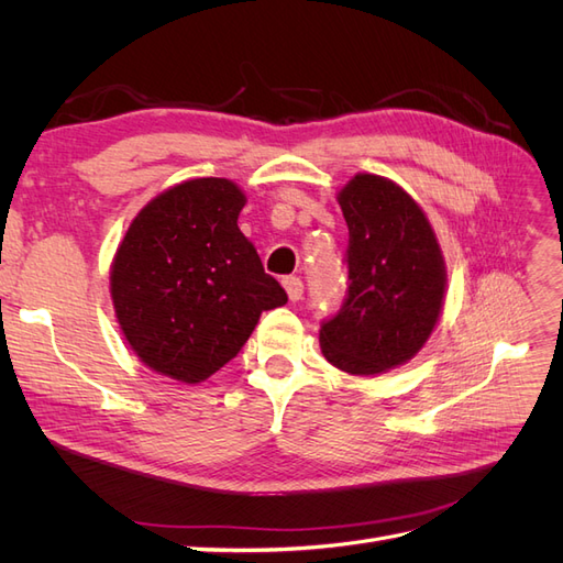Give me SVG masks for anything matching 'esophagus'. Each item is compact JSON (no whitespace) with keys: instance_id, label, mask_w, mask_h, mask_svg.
<instances>
[{"instance_id":"esophagus-1","label":"esophagus","mask_w":563,"mask_h":563,"mask_svg":"<svg viewBox=\"0 0 563 563\" xmlns=\"http://www.w3.org/2000/svg\"><path fill=\"white\" fill-rule=\"evenodd\" d=\"M284 288H286L288 298H291V300L296 302V300H300V298H302L305 284H302V279H300V277H286V279H284Z\"/></svg>"}]
</instances>
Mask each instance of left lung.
I'll use <instances>...</instances> for the list:
<instances>
[{
  "label": "left lung",
  "instance_id": "8db88e82",
  "mask_svg": "<svg viewBox=\"0 0 563 563\" xmlns=\"http://www.w3.org/2000/svg\"><path fill=\"white\" fill-rule=\"evenodd\" d=\"M338 201L350 230L347 291L321 321L319 343L335 368L376 376L430 338L446 288L444 258L422 209L391 180L360 174Z\"/></svg>",
  "mask_w": 563,
  "mask_h": 563
}]
</instances>
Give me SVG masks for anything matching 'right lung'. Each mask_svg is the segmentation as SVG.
<instances>
[{
	"mask_svg": "<svg viewBox=\"0 0 563 563\" xmlns=\"http://www.w3.org/2000/svg\"><path fill=\"white\" fill-rule=\"evenodd\" d=\"M246 197L225 178H195L135 216L112 263V302L143 364L201 383L234 360L261 312L288 300L236 228Z\"/></svg>",
	"mask_w": 563,
	"mask_h": 563,
	"instance_id": "right-lung-1",
	"label": "right lung"
}]
</instances>
